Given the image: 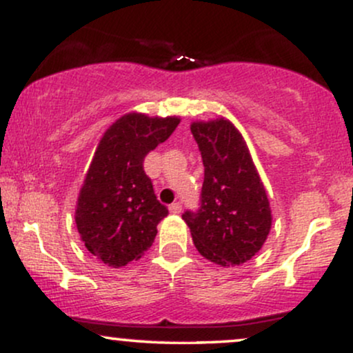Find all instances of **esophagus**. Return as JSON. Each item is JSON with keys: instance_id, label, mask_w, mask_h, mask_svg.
Returning <instances> with one entry per match:
<instances>
[{"instance_id": "34e87169", "label": "esophagus", "mask_w": 353, "mask_h": 353, "mask_svg": "<svg viewBox=\"0 0 353 353\" xmlns=\"http://www.w3.org/2000/svg\"><path fill=\"white\" fill-rule=\"evenodd\" d=\"M169 210H171V214H181V210H182L181 202L171 203V205H169Z\"/></svg>"}]
</instances>
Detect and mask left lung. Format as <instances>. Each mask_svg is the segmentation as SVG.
<instances>
[{
  "instance_id": "left-lung-1",
  "label": "left lung",
  "mask_w": 353,
  "mask_h": 353,
  "mask_svg": "<svg viewBox=\"0 0 353 353\" xmlns=\"http://www.w3.org/2000/svg\"><path fill=\"white\" fill-rule=\"evenodd\" d=\"M203 163L197 210L182 214L195 248L222 266L241 265L260 252L271 210L260 176L239 130L228 120L192 123Z\"/></svg>"
}]
</instances>
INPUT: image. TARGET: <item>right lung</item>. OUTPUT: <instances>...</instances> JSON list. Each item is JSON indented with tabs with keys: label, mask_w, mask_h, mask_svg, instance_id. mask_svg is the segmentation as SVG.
Wrapping results in <instances>:
<instances>
[{
	"label": "right lung",
	"mask_w": 353,
	"mask_h": 353,
	"mask_svg": "<svg viewBox=\"0 0 353 353\" xmlns=\"http://www.w3.org/2000/svg\"><path fill=\"white\" fill-rule=\"evenodd\" d=\"M179 121L130 113L100 139L80 189L75 223L88 252L105 265L120 268L141 258L156 239L158 223L169 214L143 163Z\"/></svg>",
	"instance_id": "add662e5"
}]
</instances>
